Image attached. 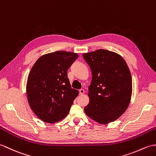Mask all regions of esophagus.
Instances as JSON below:
<instances>
[{"instance_id": "1", "label": "esophagus", "mask_w": 156, "mask_h": 156, "mask_svg": "<svg viewBox=\"0 0 156 156\" xmlns=\"http://www.w3.org/2000/svg\"><path fill=\"white\" fill-rule=\"evenodd\" d=\"M84 92H85L84 89H81L79 90V94H80V95H83V94H84Z\"/></svg>"}]
</instances>
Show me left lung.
<instances>
[{
  "label": "left lung",
  "mask_w": 156,
  "mask_h": 156,
  "mask_svg": "<svg viewBox=\"0 0 156 156\" xmlns=\"http://www.w3.org/2000/svg\"><path fill=\"white\" fill-rule=\"evenodd\" d=\"M83 57L92 74L86 115L101 124L112 122L129 105L132 80L129 67L121 55L108 50L98 49Z\"/></svg>",
  "instance_id": "8db88e82"
}]
</instances>
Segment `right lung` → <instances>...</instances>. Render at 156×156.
I'll list each match as a JSON object with an SVG mask.
<instances>
[{
  "mask_svg": "<svg viewBox=\"0 0 156 156\" xmlns=\"http://www.w3.org/2000/svg\"><path fill=\"white\" fill-rule=\"evenodd\" d=\"M78 58L71 52L58 51L38 58L29 73L27 83L29 104L44 122L54 123L66 117L77 90L71 87L67 70Z\"/></svg>",
  "mask_w": 156,
  "mask_h": 156,
  "instance_id": "add662e5",
  "label": "right lung"
}]
</instances>
